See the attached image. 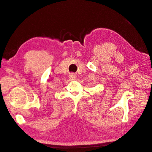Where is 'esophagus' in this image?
<instances>
[{"instance_id": "34e87169", "label": "esophagus", "mask_w": 152, "mask_h": 152, "mask_svg": "<svg viewBox=\"0 0 152 152\" xmlns=\"http://www.w3.org/2000/svg\"><path fill=\"white\" fill-rule=\"evenodd\" d=\"M70 79H76V75L74 74V73H70Z\"/></svg>"}]
</instances>
